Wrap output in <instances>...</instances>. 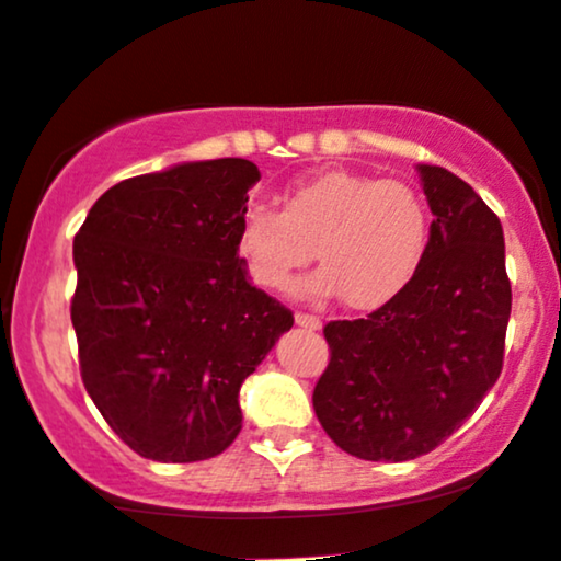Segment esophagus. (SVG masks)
Instances as JSON below:
<instances>
[{
	"label": "esophagus",
	"mask_w": 561,
	"mask_h": 561,
	"mask_svg": "<svg viewBox=\"0 0 561 561\" xmlns=\"http://www.w3.org/2000/svg\"><path fill=\"white\" fill-rule=\"evenodd\" d=\"M295 324H298V328H306V330H319V328H322V319L313 317V313L298 311V313H295Z\"/></svg>",
	"instance_id": "1"
}]
</instances>
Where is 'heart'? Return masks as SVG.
<instances>
[{
	"instance_id": "heart-1",
	"label": "heart",
	"mask_w": 561,
	"mask_h": 561,
	"mask_svg": "<svg viewBox=\"0 0 561 561\" xmlns=\"http://www.w3.org/2000/svg\"><path fill=\"white\" fill-rule=\"evenodd\" d=\"M237 244L257 287L287 293L313 251L322 268L304 293H341L348 309L389 304L421 268L428 248V210L410 183L330 170L295 183L282 213L250 205L239 218Z\"/></svg>"
}]
</instances>
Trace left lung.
Masks as SVG:
<instances>
[{
	"mask_svg": "<svg viewBox=\"0 0 561 561\" xmlns=\"http://www.w3.org/2000/svg\"><path fill=\"white\" fill-rule=\"evenodd\" d=\"M417 175L434 213L417 274L367 319L324 328L330 365L313 410L362 460L399 463L439 447L503 367L511 282L501 220L450 170L417 164Z\"/></svg>",
	"mask_w": 561,
	"mask_h": 561,
	"instance_id": "8db88e82",
	"label": "left lung"
}]
</instances>
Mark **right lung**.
<instances>
[{
	"instance_id": "1",
	"label": "right lung",
	"mask_w": 561,
	"mask_h": 561,
	"mask_svg": "<svg viewBox=\"0 0 561 561\" xmlns=\"http://www.w3.org/2000/svg\"><path fill=\"white\" fill-rule=\"evenodd\" d=\"M248 159L183 162L111 186L73 237L71 324L84 389L144 458H215L242 431L239 389L293 311L252 287L239 218Z\"/></svg>"
}]
</instances>
